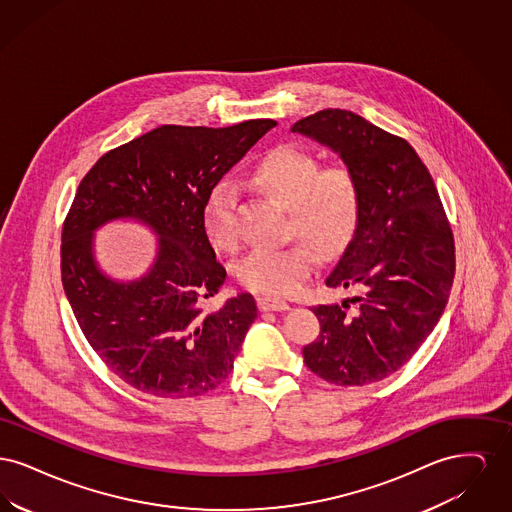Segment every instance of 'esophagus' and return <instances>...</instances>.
Here are the masks:
<instances>
[{
	"mask_svg": "<svg viewBox=\"0 0 512 512\" xmlns=\"http://www.w3.org/2000/svg\"><path fill=\"white\" fill-rule=\"evenodd\" d=\"M257 303H259L261 311H290V303H286L284 299H278V297H270V295L259 297Z\"/></svg>",
	"mask_w": 512,
	"mask_h": 512,
	"instance_id": "34e87169",
	"label": "esophagus"
}]
</instances>
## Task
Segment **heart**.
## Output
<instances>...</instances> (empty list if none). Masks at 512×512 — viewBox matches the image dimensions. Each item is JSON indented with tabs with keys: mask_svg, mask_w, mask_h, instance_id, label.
Returning <instances> with one entry per match:
<instances>
[{
	"mask_svg": "<svg viewBox=\"0 0 512 512\" xmlns=\"http://www.w3.org/2000/svg\"><path fill=\"white\" fill-rule=\"evenodd\" d=\"M249 182L288 209L290 228L322 253L340 249L351 236L359 213L357 176L347 165L318 167L317 157L295 146L274 147L253 167ZM238 195L230 182L217 184L203 207V226L211 244L232 251L240 244L236 222ZM317 265L309 244L284 249H253L238 265L245 288L268 295L299 290Z\"/></svg>",
	"mask_w": 512,
	"mask_h": 512,
	"instance_id": "obj_1",
	"label": "heart"
}]
</instances>
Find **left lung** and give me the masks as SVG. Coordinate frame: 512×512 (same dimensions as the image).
Segmentation results:
<instances>
[{
	"label": "left lung",
	"instance_id": "obj_1",
	"mask_svg": "<svg viewBox=\"0 0 512 512\" xmlns=\"http://www.w3.org/2000/svg\"><path fill=\"white\" fill-rule=\"evenodd\" d=\"M292 132L334 151L359 184L353 234L324 280L355 286L359 305L353 315L347 299L313 307L320 336L303 347L305 365L336 386L380 382L413 357L447 307L455 245L438 190L409 142L351 111H318Z\"/></svg>",
	"mask_w": 512,
	"mask_h": 512
}]
</instances>
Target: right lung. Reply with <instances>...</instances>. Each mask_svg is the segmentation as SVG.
<instances>
[{
  "instance_id": "1",
  "label": "right lung",
  "mask_w": 512,
  "mask_h": 512,
  "mask_svg": "<svg viewBox=\"0 0 512 512\" xmlns=\"http://www.w3.org/2000/svg\"><path fill=\"white\" fill-rule=\"evenodd\" d=\"M274 126L270 119L228 128L165 124L105 153L80 182L63 228V288L92 349L132 388L197 397L232 372L257 305L251 293H238L201 313L199 303L226 280L203 207ZM113 221L142 223L158 240L140 277L117 279L97 261L95 232Z\"/></svg>"
}]
</instances>
